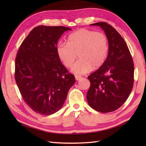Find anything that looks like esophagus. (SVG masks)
Returning a JSON list of instances; mask_svg holds the SVG:
<instances>
[{
  "label": "esophagus",
  "mask_w": 146,
  "mask_h": 146,
  "mask_svg": "<svg viewBox=\"0 0 146 146\" xmlns=\"http://www.w3.org/2000/svg\"><path fill=\"white\" fill-rule=\"evenodd\" d=\"M82 78L80 76H78V75H75V79H76V80H80V79Z\"/></svg>",
  "instance_id": "34e87169"
}]
</instances>
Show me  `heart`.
I'll use <instances>...</instances> for the list:
<instances>
[{"label": "heart", "instance_id": "1", "mask_svg": "<svg viewBox=\"0 0 146 146\" xmlns=\"http://www.w3.org/2000/svg\"><path fill=\"white\" fill-rule=\"evenodd\" d=\"M56 50L66 68L73 65L78 55L80 59L72 66L71 71L83 75L104 64L109 52L108 39L102 32L80 29L69 36L68 43L59 42Z\"/></svg>", "mask_w": 146, "mask_h": 146}]
</instances>
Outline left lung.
Wrapping results in <instances>:
<instances>
[{
  "label": "left lung",
  "mask_w": 146,
  "mask_h": 146,
  "mask_svg": "<svg viewBox=\"0 0 146 146\" xmlns=\"http://www.w3.org/2000/svg\"><path fill=\"white\" fill-rule=\"evenodd\" d=\"M100 26L108 39L109 52L104 64L88 76L90 88L87 93L89 105L101 113L114 111L125 102L134 82V63L122 36L104 22Z\"/></svg>",
  "instance_id": "1"
}]
</instances>
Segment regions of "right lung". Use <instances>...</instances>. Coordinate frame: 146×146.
I'll list each match as a JSON object with an SVG mask.
<instances>
[{"label":"right lung","mask_w":146,"mask_h":146,"mask_svg":"<svg viewBox=\"0 0 146 146\" xmlns=\"http://www.w3.org/2000/svg\"><path fill=\"white\" fill-rule=\"evenodd\" d=\"M68 30L71 29L64 26L35 27L17 54L16 83L24 102L38 114L50 115L60 110L75 82L56 50L58 39Z\"/></svg>","instance_id":"add662e5"}]
</instances>
